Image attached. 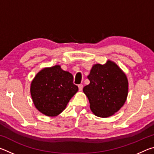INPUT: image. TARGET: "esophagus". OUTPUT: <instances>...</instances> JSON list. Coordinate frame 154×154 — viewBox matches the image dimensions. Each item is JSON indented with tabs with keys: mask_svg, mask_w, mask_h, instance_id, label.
<instances>
[{
	"mask_svg": "<svg viewBox=\"0 0 154 154\" xmlns=\"http://www.w3.org/2000/svg\"><path fill=\"white\" fill-rule=\"evenodd\" d=\"M78 88H79V91H82L83 89V85L82 84H79L78 85Z\"/></svg>",
	"mask_w": 154,
	"mask_h": 154,
	"instance_id": "1",
	"label": "esophagus"
}]
</instances>
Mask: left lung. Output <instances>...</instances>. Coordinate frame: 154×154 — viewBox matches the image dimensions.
<instances>
[{
  "label": "left lung",
  "instance_id": "8db88e82",
  "mask_svg": "<svg viewBox=\"0 0 154 154\" xmlns=\"http://www.w3.org/2000/svg\"><path fill=\"white\" fill-rule=\"evenodd\" d=\"M90 84L83 91L89 100L91 111L100 118H108L124 105L128 92L126 75L115 62L96 64L89 75Z\"/></svg>",
  "mask_w": 154,
  "mask_h": 154
}]
</instances>
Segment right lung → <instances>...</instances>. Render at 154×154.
I'll return each mask as SVG.
<instances>
[{
	"mask_svg": "<svg viewBox=\"0 0 154 154\" xmlns=\"http://www.w3.org/2000/svg\"><path fill=\"white\" fill-rule=\"evenodd\" d=\"M71 73L60 65L44 68L36 75L30 85V94L35 107L49 117L58 116L77 92Z\"/></svg>",
	"mask_w": 154,
	"mask_h": 154,
	"instance_id": "add662e5",
	"label": "right lung"
}]
</instances>
